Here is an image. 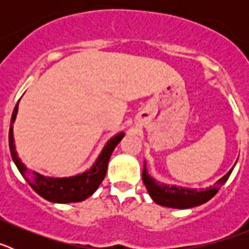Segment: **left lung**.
<instances>
[{
	"label": "left lung",
	"mask_w": 249,
	"mask_h": 249,
	"mask_svg": "<svg viewBox=\"0 0 249 249\" xmlns=\"http://www.w3.org/2000/svg\"><path fill=\"white\" fill-rule=\"evenodd\" d=\"M233 168L226 176L219 179L214 186L206 188V190H188V188H182V187L176 186H167V184H162L156 182L147 173L146 166H144L143 172H142V179L146 186L147 191H148L149 196L152 199L160 206L171 207V208H192L196 206H201V204L206 203L213 198L215 193L218 192L221 186L226 183L228 177L232 173Z\"/></svg>",
	"instance_id": "8db88e82"
}]
</instances>
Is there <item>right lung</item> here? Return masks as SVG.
Here are the masks:
<instances>
[{
    "label": "right lung",
    "instance_id": "1",
    "mask_svg": "<svg viewBox=\"0 0 249 249\" xmlns=\"http://www.w3.org/2000/svg\"><path fill=\"white\" fill-rule=\"evenodd\" d=\"M17 111H18V102L13 109L12 117H11V127L10 133H8V142H10L11 155H12L13 162L16 163L17 168L21 172V175L25 177L32 190L38 193L41 197L50 202H56V203H72V202H81L89 198V196L94 193L98 186L102 183L105 179L106 172H107V166L108 160L111 158L112 152L116 148L121 140L123 138L124 133H118L114 136L112 140L108 141L106 144L102 153L98 157L97 162L94 163L89 171H86L85 173L73 176V177L66 178H53L45 177L38 173L30 171L22 164L21 160L17 157V153L15 151V143H13V133L12 124L16 118Z\"/></svg>",
    "mask_w": 249,
    "mask_h": 249
}]
</instances>
